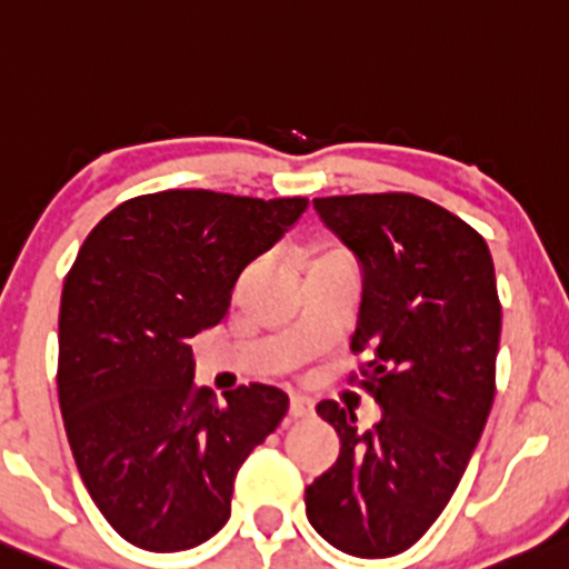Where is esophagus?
<instances>
[{
	"label": "esophagus",
	"mask_w": 569,
	"mask_h": 569,
	"mask_svg": "<svg viewBox=\"0 0 569 569\" xmlns=\"http://www.w3.org/2000/svg\"><path fill=\"white\" fill-rule=\"evenodd\" d=\"M315 413V402L310 397H302V395H291V402H289V416L291 419H307V416Z\"/></svg>",
	"instance_id": "esophagus-1"
}]
</instances>
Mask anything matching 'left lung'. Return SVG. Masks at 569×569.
I'll return each instance as SVG.
<instances>
[{
	"label": "left lung",
	"mask_w": 569,
	"mask_h": 569,
	"mask_svg": "<svg viewBox=\"0 0 569 569\" xmlns=\"http://www.w3.org/2000/svg\"><path fill=\"white\" fill-rule=\"evenodd\" d=\"M315 211L360 264L352 352L371 355L360 381L381 421L333 400L318 416L339 458L305 490L307 519L362 559L410 549L442 515L496 397L501 302L488 243L463 219L410 193L315 198Z\"/></svg>",
	"instance_id": "1"
}]
</instances>
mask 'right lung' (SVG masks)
Wrapping results in <instances>:
<instances>
[{"label":"right lung","instance_id":"add662e5","mask_svg":"<svg viewBox=\"0 0 569 569\" xmlns=\"http://www.w3.org/2000/svg\"><path fill=\"white\" fill-rule=\"evenodd\" d=\"M307 198L163 190L124 201L81 243L60 299L58 397L73 461L129 543L184 551L230 519L232 482L289 410L278 387L193 385L188 339L228 315L246 264Z\"/></svg>","mask_w":569,"mask_h":569}]
</instances>
